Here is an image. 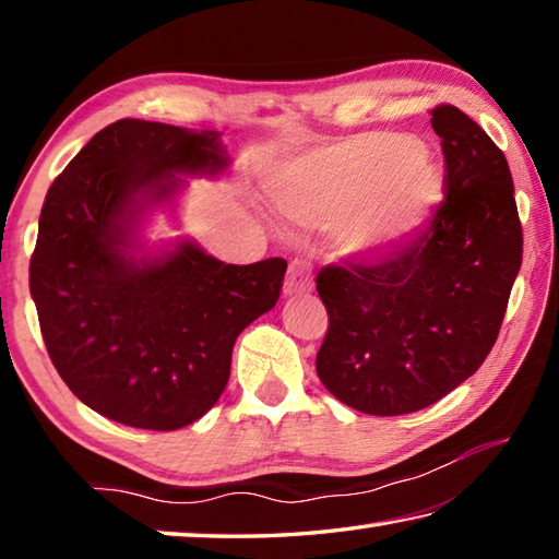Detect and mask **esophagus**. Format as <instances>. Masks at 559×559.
Segmentation results:
<instances>
[{"mask_svg":"<svg viewBox=\"0 0 559 559\" xmlns=\"http://www.w3.org/2000/svg\"><path fill=\"white\" fill-rule=\"evenodd\" d=\"M313 290V278L310 273L300 266V263H290L286 283H283V293L286 296H300V293H310Z\"/></svg>","mask_w":559,"mask_h":559,"instance_id":"obj_1","label":"esophagus"}]
</instances>
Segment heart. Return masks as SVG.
Returning a JSON list of instances; mask_svg holds the SVG:
<instances>
[{"instance_id":"1","label":"heart","mask_w":559,"mask_h":559,"mask_svg":"<svg viewBox=\"0 0 559 559\" xmlns=\"http://www.w3.org/2000/svg\"><path fill=\"white\" fill-rule=\"evenodd\" d=\"M443 175L419 140L362 132L283 163L271 200L300 226L345 224L340 246L359 263H380L416 241L443 200Z\"/></svg>"}]
</instances>
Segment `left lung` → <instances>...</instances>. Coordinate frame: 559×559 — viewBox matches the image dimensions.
I'll return each mask as SVG.
<instances>
[{
  "mask_svg": "<svg viewBox=\"0 0 559 559\" xmlns=\"http://www.w3.org/2000/svg\"><path fill=\"white\" fill-rule=\"evenodd\" d=\"M443 202L427 231L380 263L325 266V390L372 416L439 402L484 365L523 261L513 177L486 130L453 106L431 110Z\"/></svg>",
  "mask_w": 559,
  "mask_h": 559,
  "instance_id": "1",
  "label": "left lung"
}]
</instances>
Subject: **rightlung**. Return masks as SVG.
<instances>
[{"label": "right lung", "instance_id": "add662e5", "mask_svg": "<svg viewBox=\"0 0 559 559\" xmlns=\"http://www.w3.org/2000/svg\"><path fill=\"white\" fill-rule=\"evenodd\" d=\"M229 165L219 132L126 118L46 192L29 288L56 372L93 412L153 431L197 421L229 382L236 337L276 306L283 259L234 266L192 239H143L185 177Z\"/></svg>", "mask_w": 559, "mask_h": 559}]
</instances>
